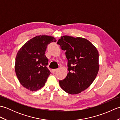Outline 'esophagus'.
I'll return each instance as SVG.
<instances>
[{"label": "esophagus", "instance_id": "esophagus-1", "mask_svg": "<svg viewBox=\"0 0 120 120\" xmlns=\"http://www.w3.org/2000/svg\"><path fill=\"white\" fill-rule=\"evenodd\" d=\"M57 70H58V69H53V70H52V73H55Z\"/></svg>", "mask_w": 120, "mask_h": 120}]
</instances>
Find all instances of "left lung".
<instances>
[{"label": "left lung", "instance_id": "obj_1", "mask_svg": "<svg viewBox=\"0 0 120 120\" xmlns=\"http://www.w3.org/2000/svg\"><path fill=\"white\" fill-rule=\"evenodd\" d=\"M57 44L65 50L68 73L59 85L70 94L85 90L95 79L99 70L98 52L96 48L86 39L64 35Z\"/></svg>", "mask_w": 120, "mask_h": 120}]
</instances>
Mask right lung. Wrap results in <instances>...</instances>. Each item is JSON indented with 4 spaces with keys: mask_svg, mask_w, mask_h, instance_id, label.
<instances>
[{
    "mask_svg": "<svg viewBox=\"0 0 120 120\" xmlns=\"http://www.w3.org/2000/svg\"><path fill=\"white\" fill-rule=\"evenodd\" d=\"M57 40L48 35H39L27 42L18 52L15 70L19 82L30 91L39 90L50 74L45 55L48 44Z\"/></svg>",
    "mask_w": 120,
    "mask_h": 120,
    "instance_id": "right-lung-1",
    "label": "right lung"
}]
</instances>
